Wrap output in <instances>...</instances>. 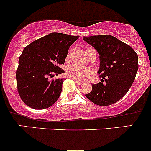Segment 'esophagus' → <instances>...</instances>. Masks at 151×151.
Returning a JSON list of instances; mask_svg holds the SVG:
<instances>
[{
	"label": "esophagus",
	"instance_id": "34e87169",
	"mask_svg": "<svg viewBox=\"0 0 151 151\" xmlns=\"http://www.w3.org/2000/svg\"><path fill=\"white\" fill-rule=\"evenodd\" d=\"M74 81H75V83H77V85H82V84H83V82L80 81V80H76V79H74Z\"/></svg>",
	"mask_w": 151,
	"mask_h": 151
}]
</instances>
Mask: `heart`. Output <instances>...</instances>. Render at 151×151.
<instances>
[{
    "mask_svg": "<svg viewBox=\"0 0 151 151\" xmlns=\"http://www.w3.org/2000/svg\"><path fill=\"white\" fill-rule=\"evenodd\" d=\"M67 74L68 76L77 80H86L91 76V71L88 68L78 66V65H71L67 68Z\"/></svg>",
    "mask_w": 151,
    "mask_h": 151,
    "instance_id": "obj_1",
    "label": "heart"
}]
</instances>
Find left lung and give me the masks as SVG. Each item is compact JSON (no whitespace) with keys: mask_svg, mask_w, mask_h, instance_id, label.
<instances>
[{"mask_svg":"<svg viewBox=\"0 0 151 151\" xmlns=\"http://www.w3.org/2000/svg\"><path fill=\"white\" fill-rule=\"evenodd\" d=\"M99 54L101 81L85 96L99 106L115 104L126 94L138 70V56L129 45L110 35L83 36ZM104 83H103L104 82Z\"/></svg>","mask_w":151,"mask_h":151,"instance_id":"obj_1","label":"left lung"}]
</instances>
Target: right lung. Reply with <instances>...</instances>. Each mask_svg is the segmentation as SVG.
I'll use <instances>...</instances> for the list:
<instances>
[{
	"mask_svg": "<svg viewBox=\"0 0 151 151\" xmlns=\"http://www.w3.org/2000/svg\"><path fill=\"white\" fill-rule=\"evenodd\" d=\"M79 36L52 33L25 47L16 71L17 91L25 104L35 109L52 106L60 96L63 79H52L64 72L70 46Z\"/></svg>",
	"mask_w": 151,
	"mask_h": 151,
	"instance_id": "1",
	"label": "right lung"
}]
</instances>
